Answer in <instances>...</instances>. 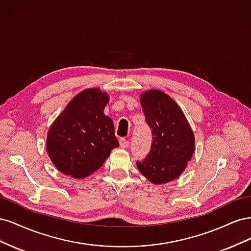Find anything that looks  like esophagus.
<instances>
[{
    "mask_svg": "<svg viewBox=\"0 0 251 251\" xmlns=\"http://www.w3.org/2000/svg\"><path fill=\"white\" fill-rule=\"evenodd\" d=\"M119 144H120V148L126 149V148L128 147V141L126 139H125V138H121L119 140Z\"/></svg>",
    "mask_w": 251,
    "mask_h": 251,
    "instance_id": "34e87169",
    "label": "esophagus"
}]
</instances>
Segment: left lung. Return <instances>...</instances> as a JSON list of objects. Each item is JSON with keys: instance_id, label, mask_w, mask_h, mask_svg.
<instances>
[{"instance_id": "1", "label": "left lung", "mask_w": 251, "mask_h": 251, "mask_svg": "<svg viewBox=\"0 0 251 251\" xmlns=\"http://www.w3.org/2000/svg\"><path fill=\"white\" fill-rule=\"evenodd\" d=\"M140 102L153 141L147 157L136 163L151 183L163 184L185 170L195 151V136L179 105L162 91H148Z\"/></svg>"}]
</instances>
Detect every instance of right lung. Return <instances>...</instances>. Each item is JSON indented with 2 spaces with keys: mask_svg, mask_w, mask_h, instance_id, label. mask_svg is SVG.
Segmentation results:
<instances>
[{
  "mask_svg": "<svg viewBox=\"0 0 251 251\" xmlns=\"http://www.w3.org/2000/svg\"><path fill=\"white\" fill-rule=\"evenodd\" d=\"M109 96L100 89L82 91L50 126L47 151L67 176L85 178L100 168L119 146L113 120L103 114Z\"/></svg>",
  "mask_w": 251,
  "mask_h": 251,
  "instance_id": "add662e5",
  "label": "right lung"
}]
</instances>
